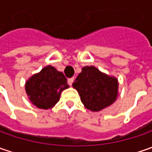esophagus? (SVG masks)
<instances>
[{
  "label": "esophagus",
  "instance_id": "obj_1",
  "mask_svg": "<svg viewBox=\"0 0 152 152\" xmlns=\"http://www.w3.org/2000/svg\"><path fill=\"white\" fill-rule=\"evenodd\" d=\"M73 80H74V79H73V78H70V79H67V83H68V85H73Z\"/></svg>",
  "mask_w": 152,
  "mask_h": 152
}]
</instances>
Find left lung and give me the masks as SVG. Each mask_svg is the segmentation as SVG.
Segmentation results:
<instances>
[{"mask_svg":"<svg viewBox=\"0 0 152 152\" xmlns=\"http://www.w3.org/2000/svg\"><path fill=\"white\" fill-rule=\"evenodd\" d=\"M73 87L79 92L85 107L92 112H99L109 107L118 96V79L93 66L82 68Z\"/></svg>","mask_w":152,"mask_h":152,"instance_id":"1","label":"left lung"}]
</instances>
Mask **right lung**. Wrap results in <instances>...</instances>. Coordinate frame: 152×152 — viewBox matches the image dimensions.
<instances>
[{"instance_id":"1","label":"right lung","mask_w":152,"mask_h":152,"mask_svg":"<svg viewBox=\"0 0 152 152\" xmlns=\"http://www.w3.org/2000/svg\"><path fill=\"white\" fill-rule=\"evenodd\" d=\"M68 87L63 73L52 66H46L28 79L25 91L34 106L41 109H50L59 101L61 91Z\"/></svg>"}]
</instances>
